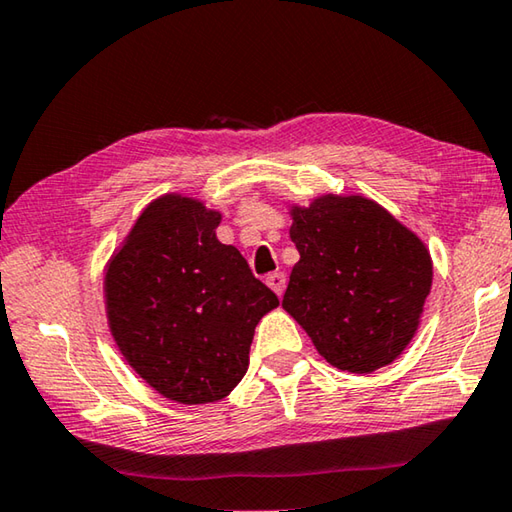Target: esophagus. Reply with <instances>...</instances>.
<instances>
[{
    "label": "esophagus",
    "instance_id": "esophagus-1",
    "mask_svg": "<svg viewBox=\"0 0 512 512\" xmlns=\"http://www.w3.org/2000/svg\"><path fill=\"white\" fill-rule=\"evenodd\" d=\"M266 284L273 288V291L282 297L284 288H286V275L284 273H271L266 277Z\"/></svg>",
    "mask_w": 512,
    "mask_h": 512
}]
</instances>
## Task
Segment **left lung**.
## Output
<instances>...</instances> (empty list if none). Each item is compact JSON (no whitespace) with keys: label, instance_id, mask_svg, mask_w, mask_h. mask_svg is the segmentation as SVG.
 Wrapping results in <instances>:
<instances>
[{"label":"left lung","instance_id":"left-lung-1","mask_svg":"<svg viewBox=\"0 0 512 512\" xmlns=\"http://www.w3.org/2000/svg\"><path fill=\"white\" fill-rule=\"evenodd\" d=\"M300 253L282 306L329 365L371 374L410 345L432 288L421 237L360 194L291 206Z\"/></svg>","mask_w":512,"mask_h":512}]
</instances>
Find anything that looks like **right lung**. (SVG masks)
<instances>
[{
    "label": "right lung",
    "instance_id": "obj_1",
    "mask_svg": "<svg viewBox=\"0 0 512 512\" xmlns=\"http://www.w3.org/2000/svg\"><path fill=\"white\" fill-rule=\"evenodd\" d=\"M221 212L183 194L147 206L105 268L109 331L138 376L183 405L226 398L277 295L217 239Z\"/></svg>",
    "mask_w": 512,
    "mask_h": 512
}]
</instances>
